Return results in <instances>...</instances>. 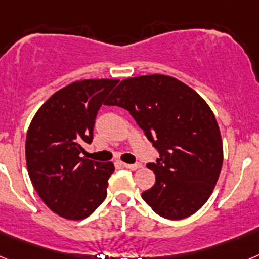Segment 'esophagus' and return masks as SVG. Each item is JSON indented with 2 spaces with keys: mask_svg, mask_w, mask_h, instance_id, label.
Masks as SVG:
<instances>
[{
  "mask_svg": "<svg viewBox=\"0 0 259 259\" xmlns=\"http://www.w3.org/2000/svg\"><path fill=\"white\" fill-rule=\"evenodd\" d=\"M123 167H125V168H128V170H139L141 167V163H135V164H130V163H123Z\"/></svg>",
  "mask_w": 259,
  "mask_h": 259,
  "instance_id": "obj_1",
  "label": "esophagus"
}]
</instances>
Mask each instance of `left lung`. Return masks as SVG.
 Returning <instances> with one entry per match:
<instances>
[{
  "label": "left lung",
  "mask_w": 259,
  "mask_h": 259,
  "mask_svg": "<svg viewBox=\"0 0 259 259\" xmlns=\"http://www.w3.org/2000/svg\"><path fill=\"white\" fill-rule=\"evenodd\" d=\"M106 105L128 110L159 152L146 167L155 174L141 197L158 215L188 218L211 196L223 164V143L214 113L194 89L168 75L128 77Z\"/></svg>",
  "instance_id": "left-lung-1"
}]
</instances>
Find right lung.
Segmentation results:
<instances>
[{
    "label": "right lung",
    "mask_w": 259,
    "mask_h": 259,
    "mask_svg": "<svg viewBox=\"0 0 259 259\" xmlns=\"http://www.w3.org/2000/svg\"><path fill=\"white\" fill-rule=\"evenodd\" d=\"M116 79H84L63 87L41 105L26 139L32 185L44 203L62 218L81 221L107 194L113 162L81 157L91 144L97 111Z\"/></svg>",
    "instance_id": "1"
}]
</instances>
